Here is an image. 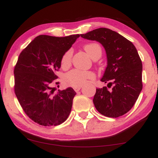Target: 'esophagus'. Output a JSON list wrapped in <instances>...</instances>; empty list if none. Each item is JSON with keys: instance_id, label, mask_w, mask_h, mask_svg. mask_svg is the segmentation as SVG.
Wrapping results in <instances>:
<instances>
[{"instance_id": "1", "label": "esophagus", "mask_w": 158, "mask_h": 158, "mask_svg": "<svg viewBox=\"0 0 158 158\" xmlns=\"http://www.w3.org/2000/svg\"><path fill=\"white\" fill-rule=\"evenodd\" d=\"M81 88V87H73V89H74L76 92H78V91L80 90Z\"/></svg>"}]
</instances>
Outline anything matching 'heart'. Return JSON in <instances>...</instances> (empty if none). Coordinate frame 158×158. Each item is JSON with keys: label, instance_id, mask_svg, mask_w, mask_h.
Wrapping results in <instances>:
<instances>
[{"label": "heart", "instance_id": "heart-1", "mask_svg": "<svg viewBox=\"0 0 158 158\" xmlns=\"http://www.w3.org/2000/svg\"><path fill=\"white\" fill-rule=\"evenodd\" d=\"M85 51L92 58L100 56L102 53L101 47L97 43H89L84 46ZM72 58V49H69L62 56L60 65L62 69H66L71 65ZM95 78V74L92 71H81L79 69H73L65 75L63 81L65 85L71 87H81L88 79H93Z\"/></svg>", "mask_w": 158, "mask_h": 158}]
</instances>
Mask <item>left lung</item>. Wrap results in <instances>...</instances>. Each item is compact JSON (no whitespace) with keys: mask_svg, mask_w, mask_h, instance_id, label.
<instances>
[{"mask_svg":"<svg viewBox=\"0 0 158 158\" xmlns=\"http://www.w3.org/2000/svg\"><path fill=\"white\" fill-rule=\"evenodd\" d=\"M81 37L98 41L104 47L107 67L101 81L109 82V88L114 85L111 90L106 87L96 89L95 107L108 117L124 115L132 109L143 87L142 63L136 48L123 35L105 27L81 34Z\"/></svg>","mask_w":158,"mask_h":158,"instance_id":"left-lung-1","label":"left lung"}]
</instances>
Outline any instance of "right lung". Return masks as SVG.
Wrapping results in <instances>:
<instances>
[{"instance_id":"right-lung-1","label":"right lung","mask_w":158,"mask_h":158,"mask_svg":"<svg viewBox=\"0 0 158 158\" xmlns=\"http://www.w3.org/2000/svg\"><path fill=\"white\" fill-rule=\"evenodd\" d=\"M79 36L40 35L18 57L14 70L15 93L25 113L39 125H60L71 113L76 92L69 87L53 95L52 85L57 79L55 73L61 66L62 56Z\"/></svg>"}]
</instances>
